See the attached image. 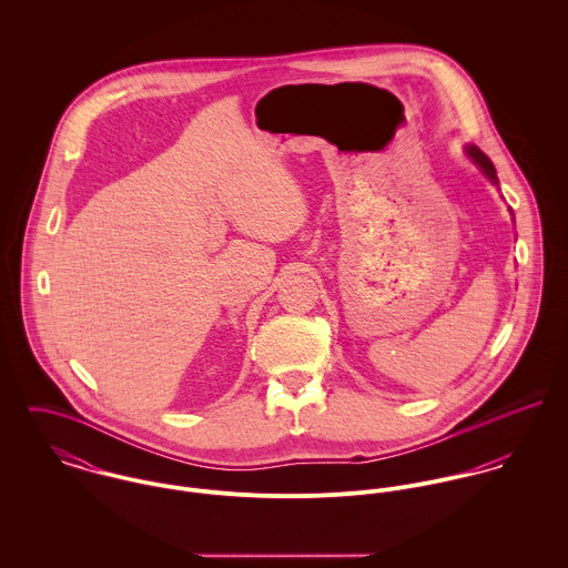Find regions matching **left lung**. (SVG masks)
Wrapping results in <instances>:
<instances>
[{
  "label": "left lung",
  "mask_w": 568,
  "mask_h": 568,
  "mask_svg": "<svg viewBox=\"0 0 568 568\" xmlns=\"http://www.w3.org/2000/svg\"><path fill=\"white\" fill-rule=\"evenodd\" d=\"M466 155L473 160V163L484 172L487 176V181L491 183V185H496L498 187V176H496V168H494V163L489 162V158H487L486 153L481 151V149H477L475 144H470V146H466Z\"/></svg>",
  "instance_id": "1"
}]
</instances>
